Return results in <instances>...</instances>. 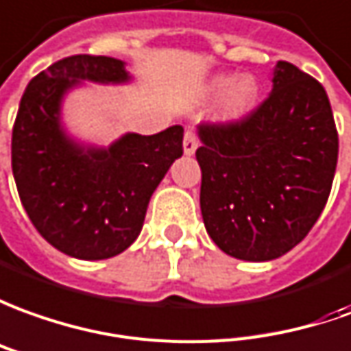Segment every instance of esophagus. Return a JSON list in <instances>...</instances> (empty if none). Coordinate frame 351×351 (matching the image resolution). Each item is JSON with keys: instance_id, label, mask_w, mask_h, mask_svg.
Wrapping results in <instances>:
<instances>
[{"instance_id": "34e87169", "label": "esophagus", "mask_w": 351, "mask_h": 351, "mask_svg": "<svg viewBox=\"0 0 351 351\" xmlns=\"http://www.w3.org/2000/svg\"><path fill=\"white\" fill-rule=\"evenodd\" d=\"M199 149V139H197V135L193 134V132H185V137H183V152L191 156V154H195V151Z\"/></svg>"}]
</instances>
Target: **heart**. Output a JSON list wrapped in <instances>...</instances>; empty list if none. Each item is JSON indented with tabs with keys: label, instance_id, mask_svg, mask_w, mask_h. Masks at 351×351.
I'll return each instance as SVG.
<instances>
[{
	"label": "heart",
	"instance_id": "heart-1",
	"mask_svg": "<svg viewBox=\"0 0 351 351\" xmlns=\"http://www.w3.org/2000/svg\"><path fill=\"white\" fill-rule=\"evenodd\" d=\"M208 95L212 97H223V106H221V118L226 122H235L245 118L258 103L260 88L256 80L250 76H241L237 80L231 74H217L210 80L208 84Z\"/></svg>",
	"mask_w": 351,
	"mask_h": 351
}]
</instances>
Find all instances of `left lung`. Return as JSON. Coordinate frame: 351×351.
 <instances>
[{
    "instance_id": "1",
    "label": "left lung",
    "mask_w": 351,
    "mask_h": 351,
    "mask_svg": "<svg viewBox=\"0 0 351 351\" xmlns=\"http://www.w3.org/2000/svg\"><path fill=\"white\" fill-rule=\"evenodd\" d=\"M254 112L200 124V212L210 239L229 256L269 262L308 235L327 204L338 134L327 91L287 60Z\"/></svg>"
}]
</instances>
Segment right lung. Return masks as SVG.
<instances>
[{"mask_svg":"<svg viewBox=\"0 0 351 351\" xmlns=\"http://www.w3.org/2000/svg\"><path fill=\"white\" fill-rule=\"evenodd\" d=\"M84 82L130 84L125 62L72 55L40 72L14 120L11 166L19 197L40 235L78 260H106L132 246L152 193L183 154V128L124 134L86 145L62 125V101Z\"/></svg>","mask_w":351,"mask_h":351,"instance_id":"1","label":"right lung"}]
</instances>
